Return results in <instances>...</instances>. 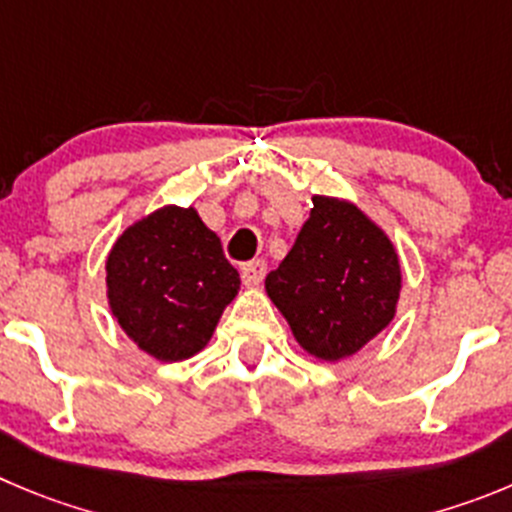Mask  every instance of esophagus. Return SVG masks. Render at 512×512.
Wrapping results in <instances>:
<instances>
[{
	"instance_id": "34e87169",
	"label": "esophagus",
	"mask_w": 512,
	"mask_h": 512,
	"mask_svg": "<svg viewBox=\"0 0 512 512\" xmlns=\"http://www.w3.org/2000/svg\"><path fill=\"white\" fill-rule=\"evenodd\" d=\"M265 272H267L265 260L245 262V265H242V283H245L247 288H257V285L265 280Z\"/></svg>"
}]
</instances>
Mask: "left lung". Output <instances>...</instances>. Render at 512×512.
I'll list each match as a JSON object with an SVG mask.
<instances>
[{
	"instance_id": "8db88e82",
	"label": "left lung",
	"mask_w": 512,
	"mask_h": 512,
	"mask_svg": "<svg viewBox=\"0 0 512 512\" xmlns=\"http://www.w3.org/2000/svg\"><path fill=\"white\" fill-rule=\"evenodd\" d=\"M313 204L293 250L265 278V290L305 351L341 361L394 318L399 257L353 204L328 197H313Z\"/></svg>"
}]
</instances>
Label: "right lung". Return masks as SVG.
Masks as SVG:
<instances>
[{
	"label": "right lung",
	"instance_id": "add662e5",
	"mask_svg": "<svg viewBox=\"0 0 512 512\" xmlns=\"http://www.w3.org/2000/svg\"><path fill=\"white\" fill-rule=\"evenodd\" d=\"M108 300L123 331L159 361L207 346L240 272L194 209L164 207L128 227L108 262Z\"/></svg>",
	"mask_w": 512,
	"mask_h": 512
}]
</instances>
